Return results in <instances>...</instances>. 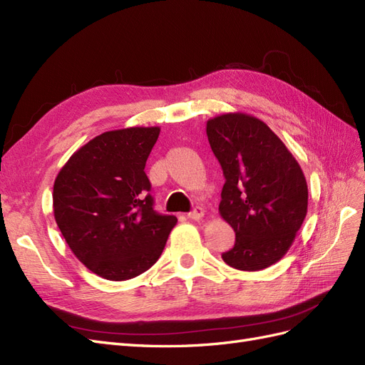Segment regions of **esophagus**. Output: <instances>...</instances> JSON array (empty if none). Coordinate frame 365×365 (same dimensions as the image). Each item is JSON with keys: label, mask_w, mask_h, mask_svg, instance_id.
<instances>
[{"label": "esophagus", "mask_w": 365, "mask_h": 365, "mask_svg": "<svg viewBox=\"0 0 365 365\" xmlns=\"http://www.w3.org/2000/svg\"><path fill=\"white\" fill-rule=\"evenodd\" d=\"M205 216V210L202 207H195L191 212H188V219L191 220H200Z\"/></svg>", "instance_id": "obj_1"}]
</instances>
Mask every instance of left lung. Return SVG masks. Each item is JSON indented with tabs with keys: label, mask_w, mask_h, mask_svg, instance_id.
<instances>
[{
	"label": "left lung",
	"mask_w": 365,
	"mask_h": 365,
	"mask_svg": "<svg viewBox=\"0 0 365 365\" xmlns=\"http://www.w3.org/2000/svg\"><path fill=\"white\" fill-rule=\"evenodd\" d=\"M207 135L225 183L219 211L236 232L222 255L230 267L257 272L282 259L302 227L308 207L305 175L262 120L223 114L207 121Z\"/></svg>",
	"instance_id": "1"
}]
</instances>
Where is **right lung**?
Masks as SVG:
<instances>
[{"label":"right lung","instance_id":"right-lung-1","mask_svg":"<svg viewBox=\"0 0 365 365\" xmlns=\"http://www.w3.org/2000/svg\"><path fill=\"white\" fill-rule=\"evenodd\" d=\"M160 128L108 130L61 168L53 216L66 244L92 273L126 280L160 257L175 216L158 214L145 165Z\"/></svg>","mask_w":365,"mask_h":365}]
</instances>
